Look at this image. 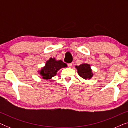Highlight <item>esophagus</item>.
<instances>
[{"label": "esophagus", "mask_w": 128, "mask_h": 128, "mask_svg": "<svg viewBox=\"0 0 128 128\" xmlns=\"http://www.w3.org/2000/svg\"><path fill=\"white\" fill-rule=\"evenodd\" d=\"M72 66H73V64H68V66H69V68H71L72 67Z\"/></svg>", "instance_id": "esophagus-1"}]
</instances>
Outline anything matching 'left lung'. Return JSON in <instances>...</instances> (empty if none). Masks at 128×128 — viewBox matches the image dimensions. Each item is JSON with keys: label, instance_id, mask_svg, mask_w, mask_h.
I'll list each match as a JSON object with an SVG mask.
<instances>
[{"label": "left lung", "instance_id": "obj_1", "mask_svg": "<svg viewBox=\"0 0 128 128\" xmlns=\"http://www.w3.org/2000/svg\"><path fill=\"white\" fill-rule=\"evenodd\" d=\"M79 76L85 80H90L94 76L90 64L83 63L80 66H76Z\"/></svg>", "mask_w": 128, "mask_h": 128}]
</instances>
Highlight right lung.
Here are the masks:
<instances>
[{"instance_id": "obj_1", "label": "right lung", "mask_w": 128, "mask_h": 128, "mask_svg": "<svg viewBox=\"0 0 128 128\" xmlns=\"http://www.w3.org/2000/svg\"><path fill=\"white\" fill-rule=\"evenodd\" d=\"M68 67L67 64L62 60H57L55 58H50L47 60L45 65L38 71L40 76L44 80H49L55 76L57 72L62 68Z\"/></svg>"}]
</instances>
